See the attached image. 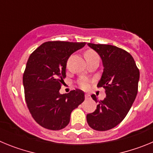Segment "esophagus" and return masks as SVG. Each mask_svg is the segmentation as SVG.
Instances as JSON below:
<instances>
[{
  "label": "esophagus",
  "instance_id": "34e87169",
  "mask_svg": "<svg viewBox=\"0 0 153 153\" xmlns=\"http://www.w3.org/2000/svg\"><path fill=\"white\" fill-rule=\"evenodd\" d=\"M90 96L89 95V94H86V95H85V98H86V99H89V98H90Z\"/></svg>",
  "mask_w": 153,
  "mask_h": 153
}]
</instances>
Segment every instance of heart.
I'll return each mask as SVG.
<instances>
[{
    "instance_id": "heart-1",
    "label": "heart",
    "mask_w": 153,
    "mask_h": 153,
    "mask_svg": "<svg viewBox=\"0 0 153 153\" xmlns=\"http://www.w3.org/2000/svg\"><path fill=\"white\" fill-rule=\"evenodd\" d=\"M97 56V54L94 51H86V53H85V57L87 58V57H91V56ZM79 86L82 87V88H87L89 86V83H88V80L86 79H81L79 81Z\"/></svg>"
}]
</instances>
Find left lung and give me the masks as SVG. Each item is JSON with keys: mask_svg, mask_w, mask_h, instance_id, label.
<instances>
[{"mask_svg": "<svg viewBox=\"0 0 153 153\" xmlns=\"http://www.w3.org/2000/svg\"><path fill=\"white\" fill-rule=\"evenodd\" d=\"M100 55L103 66L97 86L106 90V98L99 101L97 109L86 115L92 129L106 131L122 122L134 102L138 92L140 70L130 53L116 46L87 44ZM98 102L96 95H91Z\"/></svg>", "mask_w": 153, "mask_h": 153, "instance_id": "obj_1", "label": "left lung"}]
</instances>
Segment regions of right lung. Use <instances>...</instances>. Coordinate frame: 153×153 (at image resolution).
Instances as JSON below:
<instances>
[{
  "instance_id": "add662e5",
  "label": "right lung",
  "mask_w": 153,
  "mask_h": 153,
  "mask_svg": "<svg viewBox=\"0 0 153 153\" xmlns=\"http://www.w3.org/2000/svg\"><path fill=\"white\" fill-rule=\"evenodd\" d=\"M86 43L49 41L29 56L23 76L25 100L31 116L39 125L60 130L70 123V114L84 101V93L75 90L60 94L70 55Z\"/></svg>"
}]
</instances>
